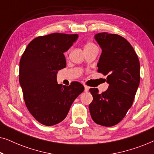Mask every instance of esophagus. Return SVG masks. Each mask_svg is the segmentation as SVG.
<instances>
[{"instance_id":"esophagus-1","label":"esophagus","mask_w":154,"mask_h":154,"mask_svg":"<svg viewBox=\"0 0 154 154\" xmlns=\"http://www.w3.org/2000/svg\"><path fill=\"white\" fill-rule=\"evenodd\" d=\"M89 90V87H88L87 85L84 86V91L85 92H88Z\"/></svg>"}]
</instances>
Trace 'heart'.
<instances>
[{
    "instance_id": "heart-1",
    "label": "heart",
    "mask_w": 154,
    "mask_h": 154,
    "mask_svg": "<svg viewBox=\"0 0 154 154\" xmlns=\"http://www.w3.org/2000/svg\"><path fill=\"white\" fill-rule=\"evenodd\" d=\"M94 46H95V45H94V43H91V42H90V43H88L87 44H86V45H85V48H91V47H94Z\"/></svg>"
}]
</instances>
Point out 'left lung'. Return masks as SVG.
Wrapping results in <instances>:
<instances>
[{
    "mask_svg": "<svg viewBox=\"0 0 154 154\" xmlns=\"http://www.w3.org/2000/svg\"><path fill=\"white\" fill-rule=\"evenodd\" d=\"M94 39L102 48L97 71L107 75L109 88L102 93L90 88L93 100L89 105L94 123L111 127L122 121L132 106L140 82V65L136 52L125 38L106 32Z\"/></svg>",
    "mask_w": 154,
    "mask_h": 154,
    "instance_id": "obj_1",
    "label": "left lung"
}]
</instances>
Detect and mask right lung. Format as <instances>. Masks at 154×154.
I'll return each mask as SVG.
<instances>
[{"label":"right lung","instance_id":"1","mask_svg":"<svg viewBox=\"0 0 154 154\" xmlns=\"http://www.w3.org/2000/svg\"><path fill=\"white\" fill-rule=\"evenodd\" d=\"M78 34L54 33L32 40L20 62V83L26 106L34 119L52 126L62 121L75 98L83 92L79 82L69 86L57 82V71L66 67L64 52Z\"/></svg>","mask_w":154,"mask_h":154}]
</instances>
